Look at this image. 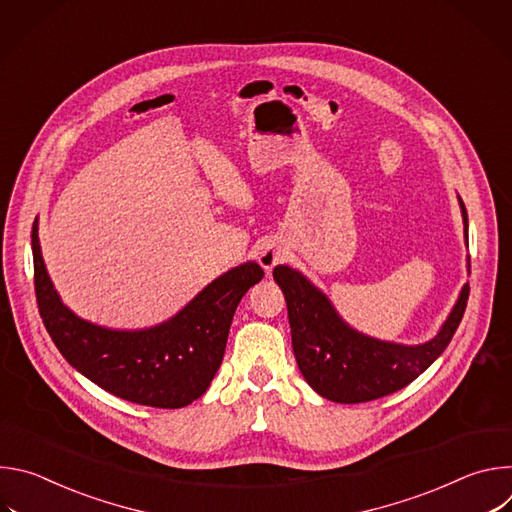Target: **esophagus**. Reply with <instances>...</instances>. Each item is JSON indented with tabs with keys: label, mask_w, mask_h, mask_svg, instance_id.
Here are the masks:
<instances>
[{
	"label": "esophagus",
	"mask_w": 512,
	"mask_h": 512,
	"mask_svg": "<svg viewBox=\"0 0 512 512\" xmlns=\"http://www.w3.org/2000/svg\"><path fill=\"white\" fill-rule=\"evenodd\" d=\"M285 257H287L285 247H283L281 243H275V241L263 245V249L259 251V263H261V267L265 269V273H271V269H273L277 263H281Z\"/></svg>",
	"instance_id": "1"
}]
</instances>
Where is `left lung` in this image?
<instances>
[{
	"label": "left lung",
	"mask_w": 512,
	"mask_h": 512,
	"mask_svg": "<svg viewBox=\"0 0 512 512\" xmlns=\"http://www.w3.org/2000/svg\"><path fill=\"white\" fill-rule=\"evenodd\" d=\"M458 200L468 241V212L460 196ZM273 279L285 296L291 346L298 367L308 385L334 403L373 401L415 381L450 344L470 294V285L466 283L450 316L431 340L399 344L367 336L348 326L324 291L298 269L277 265Z\"/></svg>",
	"instance_id": "obj_1"
}]
</instances>
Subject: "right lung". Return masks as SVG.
<instances>
[{
  "label": "right lung",
  "mask_w": 512,
  "mask_h": 512,
  "mask_svg": "<svg viewBox=\"0 0 512 512\" xmlns=\"http://www.w3.org/2000/svg\"><path fill=\"white\" fill-rule=\"evenodd\" d=\"M32 255L42 322L70 367L115 397L160 409H180L204 395L223 362L241 298L263 279V269L247 261L210 281L170 320L143 330H113L62 304L42 259L38 218Z\"/></svg>",
  "instance_id": "right-lung-1"
}]
</instances>
